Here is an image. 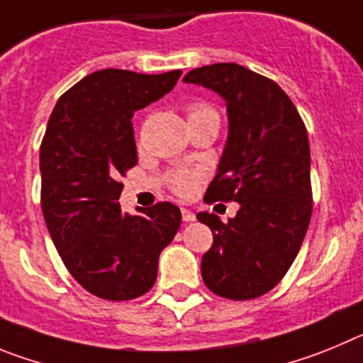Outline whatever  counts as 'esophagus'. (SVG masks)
Instances as JSON below:
<instances>
[{"mask_svg":"<svg viewBox=\"0 0 363 363\" xmlns=\"http://www.w3.org/2000/svg\"><path fill=\"white\" fill-rule=\"evenodd\" d=\"M181 213H182V220H184V222H194L195 220V213L191 210H188V208H182Z\"/></svg>","mask_w":363,"mask_h":363,"instance_id":"esophagus-1","label":"esophagus"}]
</instances>
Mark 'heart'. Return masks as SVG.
Listing matches in <instances>:
<instances>
[{"label":"heart","instance_id":"1","mask_svg":"<svg viewBox=\"0 0 363 363\" xmlns=\"http://www.w3.org/2000/svg\"><path fill=\"white\" fill-rule=\"evenodd\" d=\"M210 112H213V110H211L210 106H206V104H194V106L189 108V116H199V113H210ZM197 179L199 175L195 174V172H188V169H184V172H177V174L172 175V181L169 182H172V188H174L175 194L186 197V195H189L195 189Z\"/></svg>","mask_w":363,"mask_h":363}]
</instances>
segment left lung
<instances>
[{
    "label": "left lung",
    "mask_w": 363,
    "mask_h": 363,
    "mask_svg": "<svg viewBox=\"0 0 363 363\" xmlns=\"http://www.w3.org/2000/svg\"><path fill=\"white\" fill-rule=\"evenodd\" d=\"M182 81L226 103L228 139L206 201L240 206L228 222L197 215L213 233L202 255V280L224 298H257L291 267L311 220L308 132L282 88L240 65L195 68Z\"/></svg>",
    "instance_id": "1"
}]
</instances>
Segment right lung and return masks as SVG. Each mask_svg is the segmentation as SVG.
Instances as JSON below:
<instances>
[{
	"mask_svg": "<svg viewBox=\"0 0 363 363\" xmlns=\"http://www.w3.org/2000/svg\"><path fill=\"white\" fill-rule=\"evenodd\" d=\"M181 74L97 70L65 92L48 119L39 150L45 222L70 275L99 298L150 291L159 255L181 226L172 202L123 213L117 182L137 164L133 112L172 92Z\"/></svg>",
	"mask_w": 363,
	"mask_h": 363,
	"instance_id": "obj_1",
	"label": "right lung"
}]
</instances>
